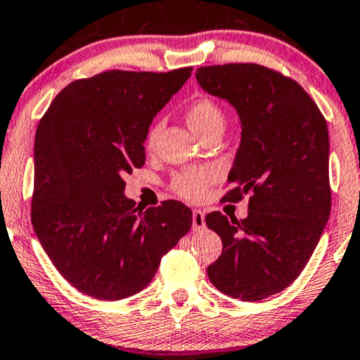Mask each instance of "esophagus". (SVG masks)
Returning a JSON list of instances; mask_svg holds the SVG:
<instances>
[{
    "label": "esophagus",
    "instance_id": "obj_1",
    "mask_svg": "<svg viewBox=\"0 0 360 360\" xmlns=\"http://www.w3.org/2000/svg\"><path fill=\"white\" fill-rule=\"evenodd\" d=\"M191 223H193V230L200 231L205 228V213L202 210H193L191 213Z\"/></svg>",
    "mask_w": 360,
    "mask_h": 360
}]
</instances>
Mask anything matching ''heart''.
<instances>
[{"mask_svg": "<svg viewBox=\"0 0 360 360\" xmlns=\"http://www.w3.org/2000/svg\"><path fill=\"white\" fill-rule=\"evenodd\" d=\"M185 117L193 132L198 134L200 137H203L213 129H223V124H225V114H223L221 107L210 97H197V99L191 101L185 110ZM162 129V120H157L148 127L146 137V148L148 152H152L157 147ZM213 180L214 172L212 169L191 167V169L181 170L172 176L170 188L186 202H198L205 197V191L213 184Z\"/></svg>", "mask_w": 360, "mask_h": 360, "instance_id": "obj_1", "label": "heart"}]
</instances>
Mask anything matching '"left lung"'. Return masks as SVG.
<instances>
[{
  "instance_id": "obj_1",
  "label": "left lung",
  "mask_w": 360,
  "mask_h": 360,
  "mask_svg": "<svg viewBox=\"0 0 360 360\" xmlns=\"http://www.w3.org/2000/svg\"><path fill=\"white\" fill-rule=\"evenodd\" d=\"M197 81L241 119L223 198L236 203L250 195L245 220L220 212L205 217L223 243L208 278L235 300H264L300 276L329 220L328 124L300 84L259 64L198 68Z\"/></svg>"
}]
</instances>
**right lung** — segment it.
I'll use <instances>...</instances> for the list:
<instances>
[{"mask_svg":"<svg viewBox=\"0 0 360 360\" xmlns=\"http://www.w3.org/2000/svg\"><path fill=\"white\" fill-rule=\"evenodd\" d=\"M193 68L105 71L63 89L34 139L31 223L56 269L77 291L117 301L142 291L191 228V210H147L124 197L122 176L146 163L153 117Z\"/></svg>","mask_w":360,"mask_h":360,"instance_id":"right-lung-1","label":"right lung"}]
</instances>
